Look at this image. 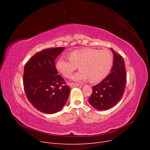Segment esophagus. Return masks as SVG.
<instances>
[{
    "label": "esophagus",
    "mask_w": 150,
    "mask_h": 150,
    "mask_svg": "<svg viewBox=\"0 0 150 150\" xmlns=\"http://www.w3.org/2000/svg\"><path fill=\"white\" fill-rule=\"evenodd\" d=\"M69 85L71 88H74L75 87L79 86V85H80V84L78 83H69Z\"/></svg>",
    "instance_id": "1"
}]
</instances>
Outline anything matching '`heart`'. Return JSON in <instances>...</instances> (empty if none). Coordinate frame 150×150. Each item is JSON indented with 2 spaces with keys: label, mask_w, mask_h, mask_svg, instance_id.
<instances>
[{
  "label": "heart",
  "mask_w": 150,
  "mask_h": 150,
  "mask_svg": "<svg viewBox=\"0 0 150 150\" xmlns=\"http://www.w3.org/2000/svg\"><path fill=\"white\" fill-rule=\"evenodd\" d=\"M68 59L59 58L56 63V70L65 78H69L78 67L80 71L72 79L84 81L89 79L91 82H100L108 76L114 61L109 50L91 48L73 51L68 54Z\"/></svg>",
  "instance_id": "obj_1"
}]
</instances>
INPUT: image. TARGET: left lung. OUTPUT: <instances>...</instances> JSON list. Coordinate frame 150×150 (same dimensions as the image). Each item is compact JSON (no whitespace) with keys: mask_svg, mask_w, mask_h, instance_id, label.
I'll use <instances>...</instances> for the list:
<instances>
[{"mask_svg":"<svg viewBox=\"0 0 150 150\" xmlns=\"http://www.w3.org/2000/svg\"><path fill=\"white\" fill-rule=\"evenodd\" d=\"M114 61L110 74L100 83L93 87L88 99L95 109L105 110L112 108L122 97L126 86V71L123 57L113 49Z\"/></svg>","mask_w":150,"mask_h":150,"instance_id":"1","label":"left lung"}]
</instances>
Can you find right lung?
<instances>
[{"mask_svg":"<svg viewBox=\"0 0 150 150\" xmlns=\"http://www.w3.org/2000/svg\"><path fill=\"white\" fill-rule=\"evenodd\" d=\"M65 47H52L35 54L25 65L23 84L26 96L39 111L57 113L68 98L71 88L55 67V59Z\"/></svg>","mask_w":150,"mask_h":150,"instance_id":"add662e5","label":"right lung"}]
</instances>
